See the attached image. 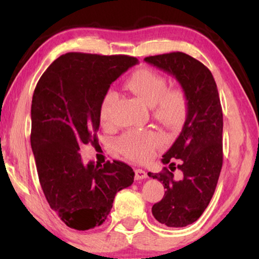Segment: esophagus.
Segmentation results:
<instances>
[{
    "label": "esophagus",
    "mask_w": 259,
    "mask_h": 259,
    "mask_svg": "<svg viewBox=\"0 0 259 259\" xmlns=\"http://www.w3.org/2000/svg\"><path fill=\"white\" fill-rule=\"evenodd\" d=\"M136 179L137 180H140V179H145V178H147V173L144 171V169H141V168H137L136 171Z\"/></svg>",
    "instance_id": "esophagus-1"
}]
</instances>
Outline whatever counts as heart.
Segmentation results:
<instances>
[{
    "mask_svg": "<svg viewBox=\"0 0 259 259\" xmlns=\"http://www.w3.org/2000/svg\"><path fill=\"white\" fill-rule=\"evenodd\" d=\"M127 90L145 105L153 108V116L166 126L177 127L186 118L189 98L184 88H167L166 77L150 68H143L132 74L126 82ZM118 94L106 92L100 104V120L104 125L112 122ZM119 151L126 158L137 162H146L153 157L160 145V138L148 131H130L116 141Z\"/></svg>",
    "mask_w": 259,
    "mask_h": 259,
    "instance_id": "obj_1",
    "label": "heart"
}]
</instances>
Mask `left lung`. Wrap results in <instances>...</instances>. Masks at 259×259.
Listing matches in <instances>:
<instances>
[{"label":"left lung","mask_w":259,"mask_h":259,"mask_svg":"<svg viewBox=\"0 0 259 259\" xmlns=\"http://www.w3.org/2000/svg\"><path fill=\"white\" fill-rule=\"evenodd\" d=\"M145 61L171 74L189 98V108L182 133L162 155L161 172L148 176L166 189L164 197L152 207L159 223L169 228L192 224L207 207L223 166V111L217 84L206 66L182 52L147 56ZM176 160L183 172L174 179Z\"/></svg>","instance_id":"obj_1"}]
</instances>
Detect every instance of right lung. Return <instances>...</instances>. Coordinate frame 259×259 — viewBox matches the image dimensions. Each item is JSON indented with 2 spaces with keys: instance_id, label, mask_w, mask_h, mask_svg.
Segmentation results:
<instances>
[{
  "instance_id": "right-lung-1",
  "label": "right lung",
  "mask_w": 259,
  "mask_h": 259,
  "mask_svg": "<svg viewBox=\"0 0 259 259\" xmlns=\"http://www.w3.org/2000/svg\"><path fill=\"white\" fill-rule=\"evenodd\" d=\"M137 63L128 55L67 53L35 87L30 144L38 180L49 206L69 228L100 226L116 192L133 184L134 172L125 162L84 165L79 150L97 141L100 104L111 83Z\"/></svg>"
}]
</instances>
